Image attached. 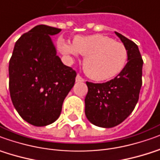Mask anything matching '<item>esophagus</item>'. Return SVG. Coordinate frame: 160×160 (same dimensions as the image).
I'll return each mask as SVG.
<instances>
[{
    "label": "esophagus",
    "instance_id": "obj_1",
    "mask_svg": "<svg viewBox=\"0 0 160 160\" xmlns=\"http://www.w3.org/2000/svg\"><path fill=\"white\" fill-rule=\"evenodd\" d=\"M76 81L78 82H84V79L78 74V76H77V78H76Z\"/></svg>",
    "mask_w": 160,
    "mask_h": 160
}]
</instances>
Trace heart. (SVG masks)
Returning <instances> with one entry per match:
<instances>
[{"instance_id":"b5f03b06","label":"heart","mask_w":160,"mask_h":160,"mask_svg":"<svg viewBox=\"0 0 160 160\" xmlns=\"http://www.w3.org/2000/svg\"><path fill=\"white\" fill-rule=\"evenodd\" d=\"M61 48L69 55L80 53L84 56V69L96 81L115 78L124 69L128 60V51L124 43L103 35L77 36L73 45L62 42Z\"/></svg>"}]
</instances>
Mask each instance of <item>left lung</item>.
I'll use <instances>...</instances> for the list:
<instances>
[{
    "label": "left lung",
    "instance_id": "1",
    "mask_svg": "<svg viewBox=\"0 0 160 160\" xmlns=\"http://www.w3.org/2000/svg\"><path fill=\"white\" fill-rule=\"evenodd\" d=\"M128 51V62L115 78L102 83L86 82L85 115L91 124L112 128L127 118L137 104L142 86L143 59L138 45L115 32Z\"/></svg>",
    "mask_w": 160,
    "mask_h": 160
}]
</instances>
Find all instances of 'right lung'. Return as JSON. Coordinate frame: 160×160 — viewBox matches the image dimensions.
Instances as JSON below:
<instances>
[{"mask_svg": "<svg viewBox=\"0 0 160 160\" xmlns=\"http://www.w3.org/2000/svg\"><path fill=\"white\" fill-rule=\"evenodd\" d=\"M60 28L37 25L16 41L9 60V92L19 115L35 126L54 123L77 72L57 56L50 36Z\"/></svg>", "mask_w": 160, "mask_h": 160, "instance_id": "obj_1", "label": "right lung"}]
</instances>
